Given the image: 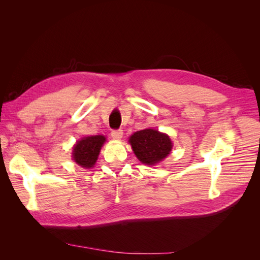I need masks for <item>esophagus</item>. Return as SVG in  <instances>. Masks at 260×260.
<instances>
[{
    "label": "esophagus",
    "instance_id": "esophagus-1",
    "mask_svg": "<svg viewBox=\"0 0 260 260\" xmlns=\"http://www.w3.org/2000/svg\"><path fill=\"white\" fill-rule=\"evenodd\" d=\"M111 135H112V138H113V139H115V140H120V139L122 138L123 132H122L121 129H116V130H113V131H112Z\"/></svg>",
    "mask_w": 260,
    "mask_h": 260
}]
</instances>
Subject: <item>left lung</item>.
Listing matches in <instances>:
<instances>
[{"label":"left lung","instance_id":"1","mask_svg":"<svg viewBox=\"0 0 260 260\" xmlns=\"http://www.w3.org/2000/svg\"><path fill=\"white\" fill-rule=\"evenodd\" d=\"M129 142L139 160L146 165L161 161L172 148L169 137L153 129L137 131L131 136Z\"/></svg>","mask_w":260,"mask_h":260}]
</instances>
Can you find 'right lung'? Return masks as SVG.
Returning a JSON list of instances; mask_svg holds the SVG:
<instances>
[{"instance_id":"obj_1","label":"right lung","mask_w":260,"mask_h":260,"mask_svg":"<svg viewBox=\"0 0 260 260\" xmlns=\"http://www.w3.org/2000/svg\"><path fill=\"white\" fill-rule=\"evenodd\" d=\"M104 142V136L86 137L78 141L73 151L74 160L83 168L93 167Z\"/></svg>"}]
</instances>
